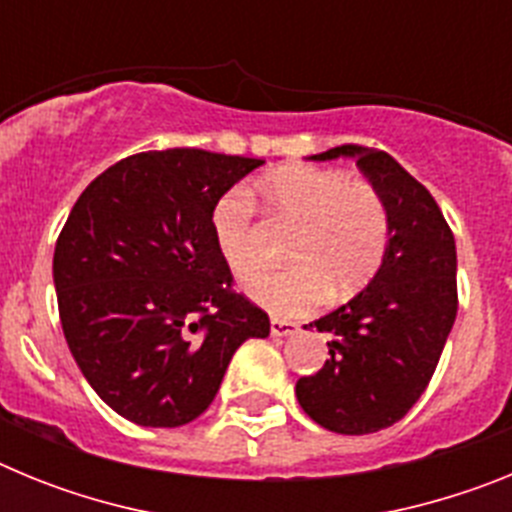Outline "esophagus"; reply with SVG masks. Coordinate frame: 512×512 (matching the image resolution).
Segmentation results:
<instances>
[{
  "mask_svg": "<svg viewBox=\"0 0 512 512\" xmlns=\"http://www.w3.org/2000/svg\"><path fill=\"white\" fill-rule=\"evenodd\" d=\"M292 333H297L295 323H287V320H279V318L271 320V336L284 338V336H292Z\"/></svg>",
  "mask_w": 512,
  "mask_h": 512,
  "instance_id": "esophagus-1",
  "label": "esophagus"
}]
</instances>
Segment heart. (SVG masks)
<instances>
[{"mask_svg": "<svg viewBox=\"0 0 512 512\" xmlns=\"http://www.w3.org/2000/svg\"><path fill=\"white\" fill-rule=\"evenodd\" d=\"M264 200L279 217L297 223L287 246L295 266L264 271L246 282V295L277 315L312 310L325 295H356L377 277L390 246V210L369 182L346 171L312 164H284L259 182ZM212 241L235 277H248L261 261L253 238V202L230 189L210 215Z\"/></svg>", "mask_w": 512, "mask_h": 512, "instance_id": "b5f03b06", "label": "heart"}]
</instances>
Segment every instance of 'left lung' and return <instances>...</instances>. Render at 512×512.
Here are the masks:
<instances>
[{
    "label": "left lung",
    "instance_id": "left-lung-1",
    "mask_svg": "<svg viewBox=\"0 0 512 512\" xmlns=\"http://www.w3.org/2000/svg\"><path fill=\"white\" fill-rule=\"evenodd\" d=\"M356 158L387 202L390 246L382 269L351 302L310 323L330 333L328 359L295 392L333 433L364 436L405 418L436 372L456 320V243L431 192L390 153L346 143L310 156Z\"/></svg>",
    "mask_w": 512,
    "mask_h": 512
}]
</instances>
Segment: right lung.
Segmentation results:
<instances>
[{"mask_svg": "<svg viewBox=\"0 0 512 512\" xmlns=\"http://www.w3.org/2000/svg\"><path fill=\"white\" fill-rule=\"evenodd\" d=\"M261 164L200 148L135 153L76 200L53 253L58 315L81 374L122 418L192 423L235 348L269 336L210 230L215 202Z\"/></svg>", "mask_w": 512, "mask_h": 512, "instance_id": "obj_1", "label": "right lung"}]
</instances>
